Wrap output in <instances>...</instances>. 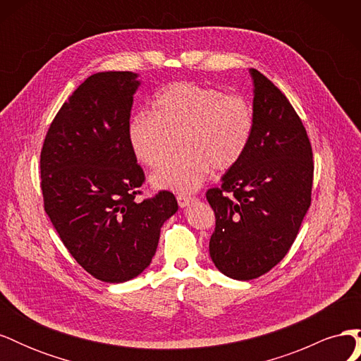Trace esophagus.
<instances>
[{
	"label": "esophagus",
	"instance_id": "1",
	"mask_svg": "<svg viewBox=\"0 0 361 361\" xmlns=\"http://www.w3.org/2000/svg\"><path fill=\"white\" fill-rule=\"evenodd\" d=\"M176 199H178V203L180 207H187L190 203H192L195 200V197H191V195H185V194H179Z\"/></svg>",
	"mask_w": 361,
	"mask_h": 361
}]
</instances>
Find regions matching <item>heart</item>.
I'll return each mask as SVG.
<instances>
[{"label": "heart", "mask_w": 361, "mask_h": 361, "mask_svg": "<svg viewBox=\"0 0 361 361\" xmlns=\"http://www.w3.org/2000/svg\"><path fill=\"white\" fill-rule=\"evenodd\" d=\"M255 128L253 108L243 96L195 82L164 87L154 111L130 118L128 140L135 158L155 169L166 161L174 140L183 155L152 174L158 190L188 194L197 190L214 167L226 171L241 161Z\"/></svg>", "instance_id": "obj_1"}]
</instances>
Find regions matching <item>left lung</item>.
<instances>
[{"instance_id": "8db88e82", "label": "left lung", "mask_w": 361, "mask_h": 361, "mask_svg": "<svg viewBox=\"0 0 361 361\" xmlns=\"http://www.w3.org/2000/svg\"><path fill=\"white\" fill-rule=\"evenodd\" d=\"M253 80L255 128L250 145L221 187L206 192L215 212L209 255L235 280L265 274L286 256L310 206L312 146L301 118L267 76Z\"/></svg>"}]
</instances>
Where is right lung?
I'll use <instances>...</instances> for the list:
<instances>
[{
    "mask_svg": "<svg viewBox=\"0 0 361 361\" xmlns=\"http://www.w3.org/2000/svg\"><path fill=\"white\" fill-rule=\"evenodd\" d=\"M134 72L89 76L52 120L40 154L45 211L63 244L94 279L123 283L152 262L161 227L178 212L169 191L137 202L145 173L128 140Z\"/></svg>",
    "mask_w": 361,
    "mask_h": 361,
    "instance_id": "1",
    "label": "right lung"
}]
</instances>
